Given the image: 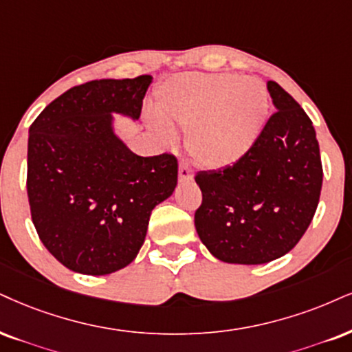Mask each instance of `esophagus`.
I'll return each instance as SVG.
<instances>
[{"label": "esophagus", "mask_w": 352, "mask_h": 352, "mask_svg": "<svg viewBox=\"0 0 352 352\" xmlns=\"http://www.w3.org/2000/svg\"><path fill=\"white\" fill-rule=\"evenodd\" d=\"M194 177V171L186 162L179 164V181L181 183H186V181H190Z\"/></svg>", "instance_id": "34e87169"}]
</instances>
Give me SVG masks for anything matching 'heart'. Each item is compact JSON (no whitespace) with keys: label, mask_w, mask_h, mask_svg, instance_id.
I'll use <instances>...</instances> for the list:
<instances>
[{"label":"heart","mask_w":352,"mask_h":352,"mask_svg":"<svg viewBox=\"0 0 352 352\" xmlns=\"http://www.w3.org/2000/svg\"><path fill=\"white\" fill-rule=\"evenodd\" d=\"M158 111L148 122L171 143L173 124L189 129L188 148L202 166L222 169L245 158L261 135L269 112L267 91L258 78L232 73H186L158 89Z\"/></svg>","instance_id":"b5f03b06"}]
</instances>
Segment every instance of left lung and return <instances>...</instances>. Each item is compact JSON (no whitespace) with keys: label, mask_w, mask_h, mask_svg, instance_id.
Returning a JSON list of instances; mask_svg holds the SVG:
<instances>
[{"label":"left lung","mask_w":352,"mask_h":352,"mask_svg":"<svg viewBox=\"0 0 352 352\" xmlns=\"http://www.w3.org/2000/svg\"><path fill=\"white\" fill-rule=\"evenodd\" d=\"M276 111L245 158L201 171L197 235L212 256L230 264H264L287 254L307 232L322 192L320 146L310 117L276 81Z\"/></svg>","instance_id":"left-lung-1"}]
</instances>
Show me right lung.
I'll return each mask as SVG.
<instances>
[{"mask_svg": "<svg viewBox=\"0 0 352 352\" xmlns=\"http://www.w3.org/2000/svg\"><path fill=\"white\" fill-rule=\"evenodd\" d=\"M151 81L142 75L75 86L29 129L34 227L52 256L80 274L129 266L145 241L151 210L175 192V156H138L116 132L114 114L138 120Z\"/></svg>", "mask_w": 352, "mask_h": 352, "instance_id": "1", "label": "right lung"}]
</instances>
